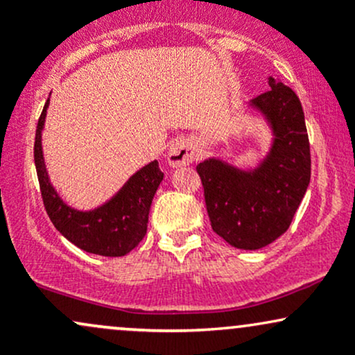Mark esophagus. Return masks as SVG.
Returning a JSON list of instances; mask_svg holds the SVG:
<instances>
[{
	"mask_svg": "<svg viewBox=\"0 0 355 355\" xmlns=\"http://www.w3.org/2000/svg\"><path fill=\"white\" fill-rule=\"evenodd\" d=\"M168 164L177 168V166H187L193 162L195 158V148L191 145L190 140H185V138H178V140L172 141L168 148Z\"/></svg>",
	"mask_w": 355,
	"mask_h": 355,
	"instance_id": "esophagus-1",
	"label": "esophagus"
}]
</instances>
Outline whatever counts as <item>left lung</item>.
<instances>
[{
  "instance_id": "1",
  "label": "left lung",
  "mask_w": 355,
  "mask_h": 355,
  "mask_svg": "<svg viewBox=\"0 0 355 355\" xmlns=\"http://www.w3.org/2000/svg\"><path fill=\"white\" fill-rule=\"evenodd\" d=\"M255 96L274 133L270 152L254 170L209 158L197 165L211 229L232 247L257 250L285 234L311 182V145L294 89L268 78Z\"/></svg>"
}]
</instances>
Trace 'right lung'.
I'll list each match as a JSON object with an SVG mask.
<instances>
[{
	"instance_id": "obj_1",
	"label": "right lung",
	"mask_w": 355,
	"mask_h": 355,
	"mask_svg": "<svg viewBox=\"0 0 355 355\" xmlns=\"http://www.w3.org/2000/svg\"><path fill=\"white\" fill-rule=\"evenodd\" d=\"M48 98L36 125L35 165L44 209L53 225L81 250L103 257H121L132 252L146 234L150 205L164 180L158 162L153 160L128 178L107 203L98 209L81 211L68 207L53 189L44 166L42 132L46 118Z\"/></svg>"
}]
</instances>
